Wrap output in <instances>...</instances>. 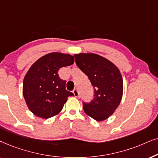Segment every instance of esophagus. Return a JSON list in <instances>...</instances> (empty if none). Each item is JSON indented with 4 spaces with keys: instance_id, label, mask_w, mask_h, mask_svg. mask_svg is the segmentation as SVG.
Masks as SVG:
<instances>
[{
    "instance_id": "esophagus-1",
    "label": "esophagus",
    "mask_w": 158,
    "mask_h": 158,
    "mask_svg": "<svg viewBox=\"0 0 158 158\" xmlns=\"http://www.w3.org/2000/svg\"><path fill=\"white\" fill-rule=\"evenodd\" d=\"M73 93L74 94L75 97H78L79 96V92H78L77 89H74L73 90Z\"/></svg>"
}]
</instances>
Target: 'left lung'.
<instances>
[{
  "label": "left lung",
  "mask_w": 158,
  "mask_h": 158,
  "mask_svg": "<svg viewBox=\"0 0 158 158\" xmlns=\"http://www.w3.org/2000/svg\"><path fill=\"white\" fill-rule=\"evenodd\" d=\"M74 58L94 88V99L89 103L83 102L84 110L96 121H104L114 113L122 99L123 79L119 69L98 54H75Z\"/></svg>",
  "instance_id": "left-lung-1"
}]
</instances>
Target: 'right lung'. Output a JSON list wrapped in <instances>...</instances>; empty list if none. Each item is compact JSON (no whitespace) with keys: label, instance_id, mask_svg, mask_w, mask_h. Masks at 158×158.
<instances>
[{"label":"right lung","instance_id":"right-lung-1","mask_svg":"<svg viewBox=\"0 0 158 158\" xmlns=\"http://www.w3.org/2000/svg\"><path fill=\"white\" fill-rule=\"evenodd\" d=\"M74 63L70 54L51 52L32 64L23 81V95L29 110L43 118H49L61 111L72 92L66 89V81L58 71Z\"/></svg>","mask_w":158,"mask_h":158}]
</instances>
